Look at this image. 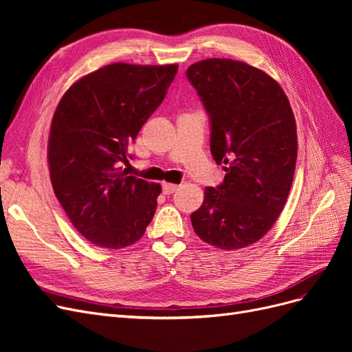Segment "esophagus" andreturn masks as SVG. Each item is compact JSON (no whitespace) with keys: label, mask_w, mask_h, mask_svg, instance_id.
<instances>
[{"label":"esophagus","mask_w":352,"mask_h":352,"mask_svg":"<svg viewBox=\"0 0 352 352\" xmlns=\"http://www.w3.org/2000/svg\"><path fill=\"white\" fill-rule=\"evenodd\" d=\"M176 190H177V185H175V184H163V192L166 195L173 194V192H176Z\"/></svg>","instance_id":"34e87169"}]
</instances>
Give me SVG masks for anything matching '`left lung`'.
Masks as SVG:
<instances>
[{"label": "left lung", "instance_id": "obj_1", "mask_svg": "<svg viewBox=\"0 0 352 352\" xmlns=\"http://www.w3.org/2000/svg\"><path fill=\"white\" fill-rule=\"evenodd\" d=\"M210 119V150L225 180L190 214L197 235L220 250L260 241L282 212L296 163V124L286 94L267 73L230 58L186 70Z\"/></svg>", "mask_w": 352, "mask_h": 352}]
</instances>
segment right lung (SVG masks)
I'll list each match as a JSON object with an SVG mask.
<instances>
[{"label":"right lung","instance_id":"add662e5","mask_svg":"<svg viewBox=\"0 0 352 352\" xmlns=\"http://www.w3.org/2000/svg\"><path fill=\"white\" fill-rule=\"evenodd\" d=\"M176 73V65L114 63L73 83L57 105L48 141L52 189L73 226L98 247L135 243L154 217L162 186L120 166Z\"/></svg>","mask_w":352,"mask_h":352}]
</instances>
